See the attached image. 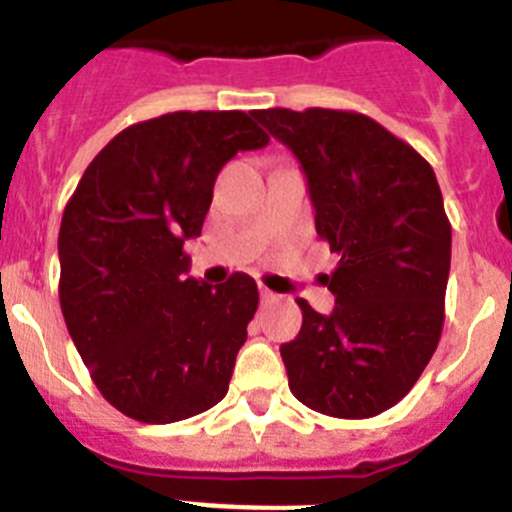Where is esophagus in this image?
<instances>
[{"label": "esophagus", "instance_id": "1", "mask_svg": "<svg viewBox=\"0 0 512 512\" xmlns=\"http://www.w3.org/2000/svg\"><path fill=\"white\" fill-rule=\"evenodd\" d=\"M260 298H262V303H273V301H278V293H273V290L262 285V288H260Z\"/></svg>", "mask_w": 512, "mask_h": 512}]
</instances>
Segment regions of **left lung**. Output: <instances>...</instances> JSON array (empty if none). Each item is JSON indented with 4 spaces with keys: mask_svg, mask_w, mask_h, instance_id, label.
Returning a JSON list of instances; mask_svg holds the SVG:
<instances>
[{
    "mask_svg": "<svg viewBox=\"0 0 512 512\" xmlns=\"http://www.w3.org/2000/svg\"><path fill=\"white\" fill-rule=\"evenodd\" d=\"M308 178L316 232L339 265L321 316L280 347L290 393L311 411L372 418L411 393L444 329L451 224L434 168L375 119L344 109H257Z\"/></svg>",
    "mask_w": 512,
    "mask_h": 512,
    "instance_id": "8db88e82",
    "label": "left lung"
}]
</instances>
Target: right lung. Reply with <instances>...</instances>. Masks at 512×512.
Instances as JSON below:
<instances>
[{
  "mask_svg": "<svg viewBox=\"0 0 512 512\" xmlns=\"http://www.w3.org/2000/svg\"><path fill=\"white\" fill-rule=\"evenodd\" d=\"M270 137L245 112L130 124L89 163L58 234L61 311L99 393L142 423L199 416L227 395L257 283L186 278L219 170Z\"/></svg>",
  "mask_w": 512,
  "mask_h": 512,
  "instance_id": "obj_1",
  "label": "right lung"
}]
</instances>
